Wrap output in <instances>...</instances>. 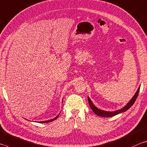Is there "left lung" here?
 <instances>
[{
	"label": "left lung",
	"instance_id": "obj_1",
	"mask_svg": "<svg viewBox=\"0 0 147 147\" xmlns=\"http://www.w3.org/2000/svg\"><path fill=\"white\" fill-rule=\"evenodd\" d=\"M140 86L139 87L138 90L136 91V94H134V96L132 97V99L130 100L129 102L128 103L127 105L124 107H123L122 109H119V110L116 111L107 112V111H102V110H100V109H98L96 107L94 106V105L92 103L91 100H90V98L89 97H88V101H89L90 107L91 108V109L93 111V112H94V113L96 114V115L101 116V117H106V118H109V117H112V116H116V115H117V114L123 113V112H125L126 111H127L129 108L131 107L132 105L134 103L136 100V98H137L138 94H139V92H140Z\"/></svg>",
	"mask_w": 147,
	"mask_h": 147
}]
</instances>
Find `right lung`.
<instances>
[{"instance_id": "obj_1", "label": "right lung", "mask_w": 147, "mask_h": 147, "mask_svg": "<svg viewBox=\"0 0 147 147\" xmlns=\"http://www.w3.org/2000/svg\"><path fill=\"white\" fill-rule=\"evenodd\" d=\"M58 116H59V114H58V115L57 116V117H55V118H53V119H50V120H47V121H40V123H47V122H50V121H54V120H55V119H57V118H58Z\"/></svg>"}]
</instances>
